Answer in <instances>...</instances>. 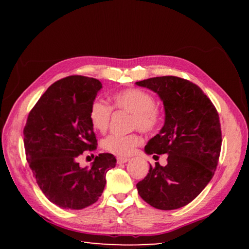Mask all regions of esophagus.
<instances>
[{"mask_svg": "<svg viewBox=\"0 0 249 249\" xmlns=\"http://www.w3.org/2000/svg\"><path fill=\"white\" fill-rule=\"evenodd\" d=\"M129 160V158H127V157H119L117 158V163H125V162H127Z\"/></svg>", "mask_w": 249, "mask_h": 249, "instance_id": "obj_1", "label": "esophagus"}]
</instances>
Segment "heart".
I'll list each match as a JSON object with an SVG mask.
<instances>
[{"label": "heart", "instance_id": "b5f03b06", "mask_svg": "<svg viewBox=\"0 0 249 249\" xmlns=\"http://www.w3.org/2000/svg\"><path fill=\"white\" fill-rule=\"evenodd\" d=\"M113 105L117 109H122L132 115L130 127L137 128L144 133H153L159 127L161 122V113L156 105L154 96L144 90L130 88L116 92L112 96ZM112 115V107L102 100L92 102L89 109L90 123L95 130L105 133L108 128ZM142 142V137L137 133L128 135L113 134L107 136L102 142L104 150L113 155L126 157L132 155L136 147Z\"/></svg>", "mask_w": 249, "mask_h": 249}]
</instances>
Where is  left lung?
Instances as JSON below:
<instances>
[{"instance_id": "obj_1", "label": "left lung", "mask_w": 249, "mask_h": 249, "mask_svg": "<svg viewBox=\"0 0 249 249\" xmlns=\"http://www.w3.org/2000/svg\"><path fill=\"white\" fill-rule=\"evenodd\" d=\"M136 84L156 92L165 107V124L147 142L145 153L168 155L165 167L150 165L136 184L138 193L156 209L182 208L200 195L215 172L222 146L218 113L204 92L185 79L165 75Z\"/></svg>"}]
</instances>
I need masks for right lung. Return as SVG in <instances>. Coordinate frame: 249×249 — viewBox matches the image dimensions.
<instances>
[{"mask_svg": "<svg viewBox=\"0 0 249 249\" xmlns=\"http://www.w3.org/2000/svg\"><path fill=\"white\" fill-rule=\"evenodd\" d=\"M102 88L98 79L70 75L53 83L29 112L24 146L29 167L46 197L59 208L81 210L98 201L107 172L114 168L112 154H100L91 168L78 158L96 148L89 109Z\"/></svg>", "mask_w": 249, "mask_h": 249, "instance_id": "add662e5", "label": "right lung"}]
</instances>
